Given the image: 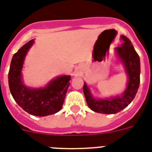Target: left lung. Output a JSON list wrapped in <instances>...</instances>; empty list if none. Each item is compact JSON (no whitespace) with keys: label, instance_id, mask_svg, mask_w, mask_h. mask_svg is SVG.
Returning a JSON list of instances; mask_svg holds the SVG:
<instances>
[{"label":"left lung","instance_id":"8db88e82","mask_svg":"<svg viewBox=\"0 0 152 152\" xmlns=\"http://www.w3.org/2000/svg\"><path fill=\"white\" fill-rule=\"evenodd\" d=\"M121 45L115 49L116 56L123 64L127 75V84L121 95L110 96L106 99L94 97L85 82L83 87L84 96L88 107L96 113L114 114L120 112L135 98L140 84V58L134 49L131 41L126 36H120Z\"/></svg>","mask_w":152,"mask_h":152}]
</instances>
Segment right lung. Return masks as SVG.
<instances>
[{
	"label": "right lung",
	"instance_id": "add662e5",
	"mask_svg": "<svg viewBox=\"0 0 152 152\" xmlns=\"http://www.w3.org/2000/svg\"><path fill=\"white\" fill-rule=\"evenodd\" d=\"M34 39L23 45L13 55L8 74V83L13 99L28 113L45 116L60 110L69 87L70 75H61L51 80L43 88H29L25 85L22 70L27 52Z\"/></svg>",
	"mask_w": 152,
	"mask_h": 152
}]
</instances>
